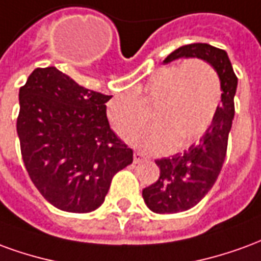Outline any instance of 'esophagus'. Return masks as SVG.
<instances>
[{
	"mask_svg": "<svg viewBox=\"0 0 261 261\" xmlns=\"http://www.w3.org/2000/svg\"><path fill=\"white\" fill-rule=\"evenodd\" d=\"M145 159H147L145 158V155H142V153L140 152H134V162H136V164H141Z\"/></svg>",
	"mask_w": 261,
	"mask_h": 261,
	"instance_id": "1",
	"label": "esophagus"
}]
</instances>
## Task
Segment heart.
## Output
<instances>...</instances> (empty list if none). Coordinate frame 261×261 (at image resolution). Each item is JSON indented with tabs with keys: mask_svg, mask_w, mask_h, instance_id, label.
Segmentation results:
<instances>
[{
	"mask_svg": "<svg viewBox=\"0 0 261 261\" xmlns=\"http://www.w3.org/2000/svg\"><path fill=\"white\" fill-rule=\"evenodd\" d=\"M221 96L218 72L207 61L194 59L183 65L156 69L134 95L113 97L108 105V116L117 136L127 140L144 127L145 112L152 110L153 125L133 138L134 145L155 153L170 148L179 151L213 123Z\"/></svg>",
	"mask_w": 261,
	"mask_h": 261,
	"instance_id": "b5f03b06",
	"label": "heart"
}]
</instances>
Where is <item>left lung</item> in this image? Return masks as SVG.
Listing matches in <instances>:
<instances>
[{"instance_id": "8db88e82", "label": "left lung", "mask_w": 261, "mask_h": 261, "mask_svg": "<svg viewBox=\"0 0 261 261\" xmlns=\"http://www.w3.org/2000/svg\"><path fill=\"white\" fill-rule=\"evenodd\" d=\"M177 59H200L213 65L221 80L222 96L213 123L197 144L185 152L155 161L161 169L159 179L142 190V197L147 207L156 214L187 211L211 190L225 161L235 114L233 97L238 78L225 50L205 43H193L176 48L164 63L168 64Z\"/></svg>"}]
</instances>
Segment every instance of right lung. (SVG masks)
Segmentation results:
<instances>
[{
  "label": "right lung",
  "mask_w": 261,
  "mask_h": 261,
  "mask_svg": "<svg viewBox=\"0 0 261 261\" xmlns=\"http://www.w3.org/2000/svg\"><path fill=\"white\" fill-rule=\"evenodd\" d=\"M112 96L86 89L56 67L36 68L19 89L16 131L33 185L67 213L100 207L133 149L110 128Z\"/></svg>",
  "instance_id": "obj_1"
}]
</instances>
